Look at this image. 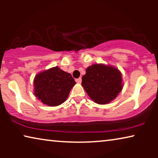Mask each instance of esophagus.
Here are the masks:
<instances>
[{
	"label": "esophagus",
	"instance_id": "34e87169",
	"mask_svg": "<svg viewBox=\"0 0 158 158\" xmlns=\"http://www.w3.org/2000/svg\"><path fill=\"white\" fill-rule=\"evenodd\" d=\"M75 81H76L77 83H81V82H82V78H81V77H79V78H77V79L75 80Z\"/></svg>",
	"mask_w": 158,
	"mask_h": 158
}]
</instances>
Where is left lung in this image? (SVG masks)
<instances>
[{
  "mask_svg": "<svg viewBox=\"0 0 158 158\" xmlns=\"http://www.w3.org/2000/svg\"><path fill=\"white\" fill-rule=\"evenodd\" d=\"M85 72L82 77V86L96 103H109L122 91V73L117 68L94 64L87 68Z\"/></svg>",
  "mask_w": 158,
  "mask_h": 158,
  "instance_id": "1",
  "label": "left lung"
}]
</instances>
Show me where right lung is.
I'll return each instance as SVG.
<instances>
[{
	"label": "right lung",
	"instance_id": "obj_1",
	"mask_svg": "<svg viewBox=\"0 0 158 158\" xmlns=\"http://www.w3.org/2000/svg\"><path fill=\"white\" fill-rule=\"evenodd\" d=\"M75 81L58 67L40 73L34 77V95L43 103L57 106L66 101Z\"/></svg>",
	"mask_w": 158,
	"mask_h": 158
}]
</instances>
